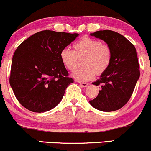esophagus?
I'll use <instances>...</instances> for the list:
<instances>
[{"label": "esophagus", "instance_id": "34e87169", "mask_svg": "<svg viewBox=\"0 0 151 151\" xmlns=\"http://www.w3.org/2000/svg\"><path fill=\"white\" fill-rule=\"evenodd\" d=\"M79 84H80L81 86H83V87H86V86H87L88 85H89V83H83V82H79Z\"/></svg>", "mask_w": 151, "mask_h": 151}]
</instances>
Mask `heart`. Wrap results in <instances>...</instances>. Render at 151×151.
<instances>
[{"mask_svg": "<svg viewBox=\"0 0 151 151\" xmlns=\"http://www.w3.org/2000/svg\"><path fill=\"white\" fill-rule=\"evenodd\" d=\"M74 50L65 48L61 51L60 58L64 66L70 72H75L80 61L84 68L73 73L79 81L91 80L96 73L104 74L109 68L111 62V47L100 40L84 37L73 45Z\"/></svg>", "mask_w": 151, "mask_h": 151, "instance_id": "1", "label": "heart"}]
</instances>
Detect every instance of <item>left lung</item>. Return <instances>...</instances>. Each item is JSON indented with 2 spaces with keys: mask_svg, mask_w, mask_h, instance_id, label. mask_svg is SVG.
Segmentation results:
<instances>
[{
  "mask_svg": "<svg viewBox=\"0 0 151 151\" xmlns=\"http://www.w3.org/2000/svg\"><path fill=\"white\" fill-rule=\"evenodd\" d=\"M104 40L111 47L112 56L109 68L93 84L101 89L91 105L102 111H113L126 105L132 95L139 78V65L134 45L119 33L110 30L90 34Z\"/></svg>",
  "mask_w": 151,
  "mask_h": 151,
  "instance_id": "obj_1",
  "label": "left lung"
}]
</instances>
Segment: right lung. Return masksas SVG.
I'll list each match as a JSON object with an SVG mask.
<instances>
[{"label": "right lung", "instance_id": "obj_1", "mask_svg": "<svg viewBox=\"0 0 151 151\" xmlns=\"http://www.w3.org/2000/svg\"><path fill=\"white\" fill-rule=\"evenodd\" d=\"M78 34L45 30L33 34L16 49L9 83L17 101L33 112H45L60 103L73 79L60 53Z\"/></svg>", "mask_w": 151, "mask_h": 151}]
</instances>
